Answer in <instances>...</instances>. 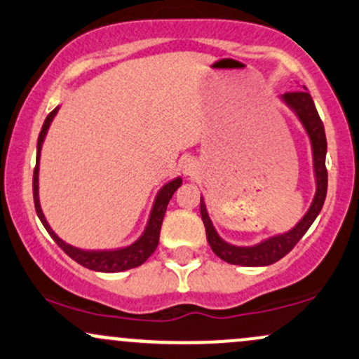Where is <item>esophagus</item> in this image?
Listing matches in <instances>:
<instances>
[{
  "label": "esophagus",
  "instance_id": "esophagus-1",
  "mask_svg": "<svg viewBox=\"0 0 359 359\" xmlns=\"http://www.w3.org/2000/svg\"><path fill=\"white\" fill-rule=\"evenodd\" d=\"M182 168H184L185 175H194V174H197V170H199V163H197L196 158L189 156V158H185L182 162Z\"/></svg>",
  "mask_w": 359,
  "mask_h": 359
}]
</instances>
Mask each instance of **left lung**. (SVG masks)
I'll use <instances>...</instances> for the list:
<instances>
[{
    "instance_id": "left-lung-1",
    "label": "left lung",
    "mask_w": 359,
    "mask_h": 359,
    "mask_svg": "<svg viewBox=\"0 0 359 359\" xmlns=\"http://www.w3.org/2000/svg\"><path fill=\"white\" fill-rule=\"evenodd\" d=\"M282 100L295 111L304 128H306L309 138L312 143V155H314V172H316V196L312 201L311 208L306 212V216L300 219L295 228H292L288 233L277 234V236L270 238V240L262 241L257 246H233L229 243L222 241L217 236L216 229H214L211 219H209L208 211L203 197H201V217L205 226V234H208V241L211 245L214 253L217 255L224 262L231 263V265L241 266H266L271 263L278 262L280 258L290 253L292 248L300 241V238L307 233L312 222L316 221L317 214L323 209L325 194H327V170H325V151H327V142H325V131L324 125L320 121L319 113H317L314 101H312L311 94L307 90H292L285 93Z\"/></svg>"
}]
</instances>
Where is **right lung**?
Wrapping results in <instances>:
<instances>
[{
  "label": "right lung",
  "instance_id": "add662e5",
  "mask_svg": "<svg viewBox=\"0 0 359 359\" xmlns=\"http://www.w3.org/2000/svg\"><path fill=\"white\" fill-rule=\"evenodd\" d=\"M55 108L45 118L42 130H40L39 135V142H36V165L34 170V201H35V211L39 214L40 221L45 226L48 234L53 238V241L60 246L65 253L71 257L74 262H77L79 265L86 266V269L94 270V271H104V273H116V271H125L130 269H135V266H140L142 263H145L150 255L154 253L156 245H158V238H160V228H162V221L163 216H165L167 211V205L170 203L172 196L177 189L180 187L182 184V179L177 177L175 180L168 182L160 189L158 196H156L154 209H151L150 214V219H148L147 229L145 233L142 234L138 241H135L133 245L126 246V248L121 250H113V251H86V250H79L76 246L67 245L65 241H62L55 233L52 231V228L48 226L47 219H45L42 208H40V201H39V160H40V150H42V143L45 135H47L48 126H50L53 116L57 114Z\"/></svg>",
  "mask_w": 359,
  "mask_h": 359
}]
</instances>
